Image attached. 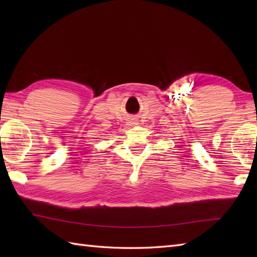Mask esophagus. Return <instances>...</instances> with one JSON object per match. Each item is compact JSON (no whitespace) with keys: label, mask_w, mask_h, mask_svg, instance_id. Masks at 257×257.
<instances>
[{"label":"esophagus","mask_w":257,"mask_h":257,"mask_svg":"<svg viewBox=\"0 0 257 257\" xmlns=\"http://www.w3.org/2000/svg\"><path fill=\"white\" fill-rule=\"evenodd\" d=\"M138 120H139L138 116H130V117L128 118V123H129L130 125H136V124L139 123Z\"/></svg>","instance_id":"34e87169"}]
</instances>
